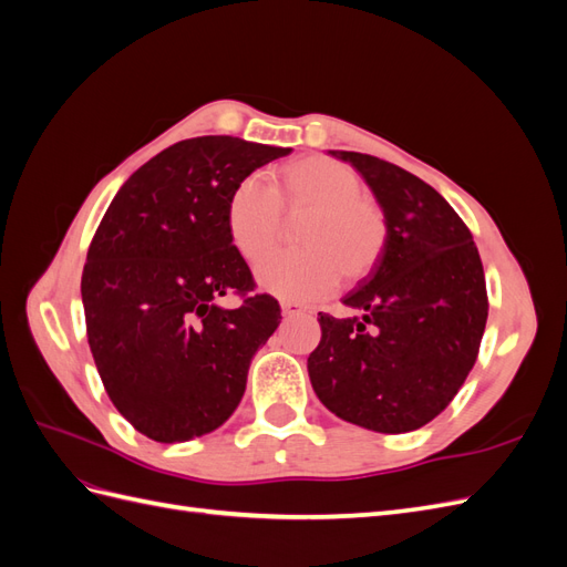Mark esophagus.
<instances>
[{"instance_id": "34e87169", "label": "esophagus", "mask_w": 567, "mask_h": 567, "mask_svg": "<svg viewBox=\"0 0 567 567\" xmlns=\"http://www.w3.org/2000/svg\"><path fill=\"white\" fill-rule=\"evenodd\" d=\"M307 312V307H302V305H298V302H290V300H284L281 302V315L284 317H300V315H305Z\"/></svg>"}]
</instances>
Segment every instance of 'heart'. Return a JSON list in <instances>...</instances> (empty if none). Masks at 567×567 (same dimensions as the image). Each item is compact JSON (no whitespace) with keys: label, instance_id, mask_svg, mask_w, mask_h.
Here are the masks:
<instances>
[{"label":"heart","instance_id":"obj_1","mask_svg":"<svg viewBox=\"0 0 567 567\" xmlns=\"http://www.w3.org/2000/svg\"><path fill=\"white\" fill-rule=\"evenodd\" d=\"M362 188L350 165L319 153L286 163L271 188L248 175L229 194L227 236L244 260L257 262L277 244L281 210H305L298 227L302 248L269 255L255 277L277 298L315 300L329 293L340 274L348 281L367 277L385 248V215Z\"/></svg>","mask_w":567,"mask_h":567}]
</instances>
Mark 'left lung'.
Segmentation results:
<instances>
[{
  "label": "left lung",
  "mask_w": 567,
  "mask_h": 567,
  "mask_svg": "<svg viewBox=\"0 0 567 567\" xmlns=\"http://www.w3.org/2000/svg\"><path fill=\"white\" fill-rule=\"evenodd\" d=\"M364 177L385 215L379 262L342 305L319 312L307 371L321 404L375 433H409L447 406L475 364L487 288L473 236L431 184L367 153L329 151Z\"/></svg>",
  "instance_id": "left-lung-1"
}]
</instances>
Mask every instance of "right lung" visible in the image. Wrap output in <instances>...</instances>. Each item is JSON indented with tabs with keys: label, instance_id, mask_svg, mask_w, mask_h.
I'll return each mask as SVG.
<instances>
[{
	"label": "right lung",
	"instance_id": "1",
	"mask_svg": "<svg viewBox=\"0 0 567 567\" xmlns=\"http://www.w3.org/2000/svg\"><path fill=\"white\" fill-rule=\"evenodd\" d=\"M290 148L196 136L161 151L120 186L82 271L87 340L111 402L156 442H186L225 423L250 359L281 323L255 293L227 236L234 186ZM245 298L236 311L218 300Z\"/></svg>",
	"mask_w": 567,
	"mask_h": 567
}]
</instances>
